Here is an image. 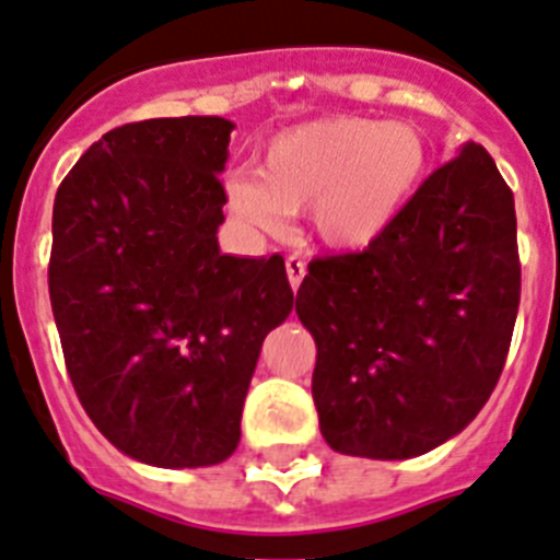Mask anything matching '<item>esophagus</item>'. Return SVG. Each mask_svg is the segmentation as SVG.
<instances>
[{
	"mask_svg": "<svg viewBox=\"0 0 560 560\" xmlns=\"http://www.w3.org/2000/svg\"><path fill=\"white\" fill-rule=\"evenodd\" d=\"M284 268H287V279H290V287L292 290H299L301 281H304L306 276V265L299 259V256H287Z\"/></svg>",
	"mask_w": 560,
	"mask_h": 560,
	"instance_id": "obj_1",
	"label": "esophagus"
}]
</instances>
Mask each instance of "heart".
<instances>
[{"label":"heart","instance_id":"heart-1","mask_svg":"<svg viewBox=\"0 0 560 560\" xmlns=\"http://www.w3.org/2000/svg\"><path fill=\"white\" fill-rule=\"evenodd\" d=\"M430 150L407 122L320 117L279 130L254 173L225 184L229 211L265 234H281L287 214H310L317 243L365 250L396 225L427 178Z\"/></svg>","mask_w":560,"mask_h":560}]
</instances>
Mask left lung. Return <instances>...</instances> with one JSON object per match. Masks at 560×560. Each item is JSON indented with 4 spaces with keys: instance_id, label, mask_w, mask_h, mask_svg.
Here are the masks:
<instances>
[{
    "instance_id": "obj_1",
    "label": "left lung",
    "mask_w": 560,
    "mask_h": 560,
    "mask_svg": "<svg viewBox=\"0 0 560 560\" xmlns=\"http://www.w3.org/2000/svg\"><path fill=\"white\" fill-rule=\"evenodd\" d=\"M513 192L466 142L362 254L312 259L295 299L317 346L312 399L340 455L407 460L475 421L518 312Z\"/></svg>"
}]
</instances>
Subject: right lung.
<instances>
[{
    "label": "right lung",
    "instance_id": "1",
    "mask_svg": "<svg viewBox=\"0 0 560 560\" xmlns=\"http://www.w3.org/2000/svg\"><path fill=\"white\" fill-rule=\"evenodd\" d=\"M231 130L122 125L55 195L49 301L69 376L94 427L148 466L234 455L261 342L292 312L281 256L220 254Z\"/></svg>",
    "mask_w": 560,
    "mask_h": 560
}]
</instances>
